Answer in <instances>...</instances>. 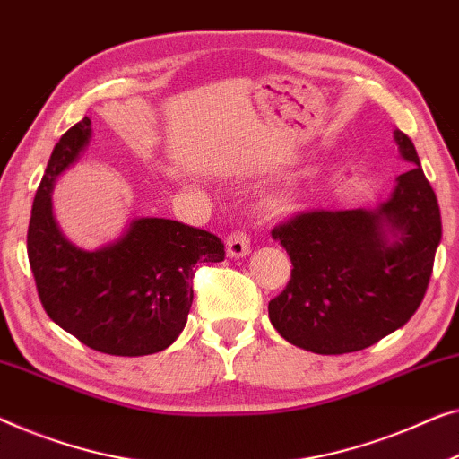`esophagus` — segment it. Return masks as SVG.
Instances as JSON below:
<instances>
[{
	"label": "esophagus",
	"instance_id": "esophagus-1",
	"mask_svg": "<svg viewBox=\"0 0 459 459\" xmlns=\"http://www.w3.org/2000/svg\"><path fill=\"white\" fill-rule=\"evenodd\" d=\"M225 246H228V256L231 258L246 256L250 252V236L242 230H236L228 236V244Z\"/></svg>",
	"mask_w": 459,
	"mask_h": 459
}]
</instances>
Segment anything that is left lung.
Listing matches in <instances>:
<instances>
[{
    "label": "left lung",
    "instance_id": "8db88e82",
    "mask_svg": "<svg viewBox=\"0 0 459 459\" xmlns=\"http://www.w3.org/2000/svg\"><path fill=\"white\" fill-rule=\"evenodd\" d=\"M406 161L394 196L377 211H302L271 230L291 277L269 302L290 343L315 354H350L406 325L420 307L441 242V211L414 143L395 130Z\"/></svg>",
    "mask_w": 459,
    "mask_h": 459
}]
</instances>
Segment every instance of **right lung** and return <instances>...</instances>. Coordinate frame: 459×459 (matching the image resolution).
<instances>
[{
  "mask_svg": "<svg viewBox=\"0 0 459 459\" xmlns=\"http://www.w3.org/2000/svg\"><path fill=\"white\" fill-rule=\"evenodd\" d=\"M89 136L84 117L59 138L32 203L26 250L39 298L51 321L91 350L155 354L182 333L196 264L221 263L225 246L211 231L157 217L136 219L101 250L72 246L53 219L51 188Z\"/></svg>",
  "mask_w": 459,
  "mask_h": 459,
  "instance_id": "add662e5",
  "label": "right lung"
}]
</instances>
